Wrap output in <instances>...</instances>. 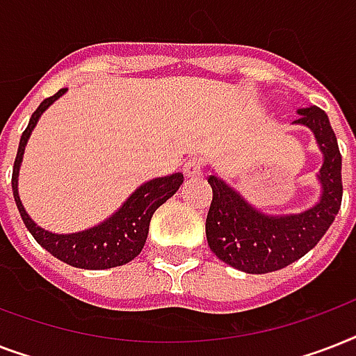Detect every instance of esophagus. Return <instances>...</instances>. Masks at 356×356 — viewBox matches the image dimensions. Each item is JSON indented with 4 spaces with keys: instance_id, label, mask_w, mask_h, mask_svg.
<instances>
[{
    "instance_id": "1",
    "label": "esophagus",
    "mask_w": 356,
    "mask_h": 356,
    "mask_svg": "<svg viewBox=\"0 0 356 356\" xmlns=\"http://www.w3.org/2000/svg\"><path fill=\"white\" fill-rule=\"evenodd\" d=\"M201 170H203V162L200 159H190V161H186V164L183 168L186 177H197V175H201Z\"/></svg>"
}]
</instances>
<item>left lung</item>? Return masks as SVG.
Returning a JSON list of instances; mask_svg holds the SVG:
<instances>
[{"label":"left lung","mask_w":356,"mask_h":356,"mask_svg":"<svg viewBox=\"0 0 356 356\" xmlns=\"http://www.w3.org/2000/svg\"><path fill=\"white\" fill-rule=\"evenodd\" d=\"M293 123L314 133L323 153L318 173L320 201L298 214H264L218 175L209 177L212 203L207 214V242L225 264L245 273H270L307 254L334 222L342 205V155L327 114L316 105L299 108Z\"/></svg>","instance_id":"1"}]
</instances>
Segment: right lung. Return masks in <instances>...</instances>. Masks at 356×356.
<instances>
[{"instance_id":"1","label":"right lung","mask_w":356,"mask_h":356,"mask_svg":"<svg viewBox=\"0 0 356 356\" xmlns=\"http://www.w3.org/2000/svg\"><path fill=\"white\" fill-rule=\"evenodd\" d=\"M64 92H66V88L58 90L55 96L47 97L38 105V108L31 116L29 125H27V129L22 133V138H19L18 153H16L13 168V194L19 211V216L24 220L25 227L29 229V233L33 234V238L40 243L42 248L49 251L53 257H57L58 260L74 266V268L107 270V268L127 264L134 257H138L142 248H144L145 238L149 233V222L153 212L162 203H166L177 192L179 186L183 184V173H173V175H166V177H159L144 183L129 195L127 201L114 212L113 216L107 218L105 222H102L96 227L72 234H55L46 231V229L38 227L31 220L29 214L25 212L24 205L19 201V164H22V159H24L27 140H29L31 133L36 127L40 116L51 103H55L58 97L63 96Z\"/></svg>"}]
</instances>
